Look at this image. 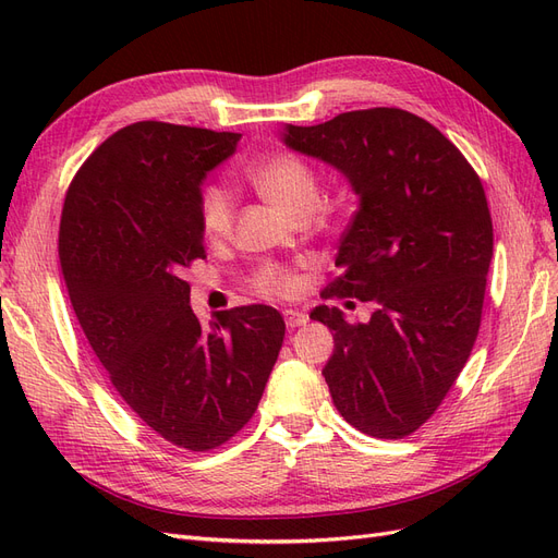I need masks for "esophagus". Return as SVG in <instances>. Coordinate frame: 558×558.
I'll use <instances>...</instances> for the list:
<instances>
[{"label": "esophagus", "mask_w": 558, "mask_h": 558, "mask_svg": "<svg viewBox=\"0 0 558 558\" xmlns=\"http://www.w3.org/2000/svg\"><path fill=\"white\" fill-rule=\"evenodd\" d=\"M283 318H286V326H289V328H300L310 320V316L305 312H298V310H286Z\"/></svg>", "instance_id": "34e87169"}]
</instances>
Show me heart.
<instances>
[{"label":"heart","mask_w":558,"mask_h":558,"mask_svg":"<svg viewBox=\"0 0 558 558\" xmlns=\"http://www.w3.org/2000/svg\"><path fill=\"white\" fill-rule=\"evenodd\" d=\"M251 183L275 205L293 218L310 216L320 197V183L314 167L298 154L269 156L256 170L248 174ZM234 211H238V197L226 183H209L197 195L199 226L209 240H226L232 232ZM251 291L265 298H283L293 291V275L279 263H260L248 275Z\"/></svg>","instance_id":"b5f03b06"}]
</instances>
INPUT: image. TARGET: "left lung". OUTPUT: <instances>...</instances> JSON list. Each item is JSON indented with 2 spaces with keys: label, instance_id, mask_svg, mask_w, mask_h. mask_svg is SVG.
Returning a JSON list of instances; mask_svg holds the SVG:
<instances>
[{
  "label": "left lung",
  "instance_id": "8db88e82",
  "mask_svg": "<svg viewBox=\"0 0 558 558\" xmlns=\"http://www.w3.org/2000/svg\"><path fill=\"white\" fill-rule=\"evenodd\" d=\"M283 142L335 165L361 197L320 298L375 312L367 324L335 305L310 316L335 332L324 377L337 412L400 440L440 408L477 340L494 256L484 185L440 130L396 107L289 125Z\"/></svg>",
  "mask_w": 558,
  "mask_h": 558
}]
</instances>
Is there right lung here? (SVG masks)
Here are the masks:
<instances>
[{
  "mask_svg": "<svg viewBox=\"0 0 558 558\" xmlns=\"http://www.w3.org/2000/svg\"><path fill=\"white\" fill-rule=\"evenodd\" d=\"M238 132L140 121L99 144L70 183L60 267L78 324L111 386L162 440L226 445L256 414L283 344L275 307L191 310L183 272L205 260L199 183Z\"/></svg>",
  "mask_w": 558,
  "mask_h": 558,
  "instance_id": "right-lung-1",
  "label": "right lung"
}]
</instances>
